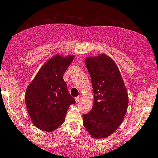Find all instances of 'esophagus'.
Masks as SVG:
<instances>
[{
  "label": "esophagus",
  "mask_w": 158,
  "mask_h": 158,
  "mask_svg": "<svg viewBox=\"0 0 158 158\" xmlns=\"http://www.w3.org/2000/svg\"><path fill=\"white\" fill-rule=\"evenodd\" d=\"M80 98H80V97H79V96H78V97H77V98H75V100H76V102H79L80 101Z\"/></svg>",
  "instance_id": "34e87169"
}]
</instances>
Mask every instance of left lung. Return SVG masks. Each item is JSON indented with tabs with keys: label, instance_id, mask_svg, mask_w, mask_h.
Listing matches in <instances>:
<instances>
[{
	"label": "left lung",
	"instance_id": "8db88e82",
	"mask_svg": "<svg viewBox=\"0 0 158 158\" xmlns=\"http://www.w3.org/2000/svg\"><path fill=\"white\" fill-rule=\"evenodd\" d=\"M85 63L91 78L94 103L89 113L83 115L84 125L92 137L106 138L123 121L127 92L118 68L108 56L88 57Z\"/></svg>",
	"mask_w": 158,
	"mask_h": 158
}]
</instances>
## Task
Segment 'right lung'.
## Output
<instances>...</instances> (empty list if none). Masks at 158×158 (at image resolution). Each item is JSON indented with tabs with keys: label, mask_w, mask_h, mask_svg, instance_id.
Instances as JSON below:
<instances>
[{
	"label": "right lung",
	"mask_w": 158,
	"mask_h": 158,
	"mask_svg": "<svg viewBox=\"0 0 158 158\" xmlns=\"http://www.w3.org/2000/svg\"><path fill=\"white\" fill-rule=\"evenodd\" d=\"M73 55H56L48 60L26 89L25 100L33 123L40 130L52 132L65 120L70 105L75 103L63 79Z\"/></svg>",
	"instance_id": "obj_1"
}]
</instances>
